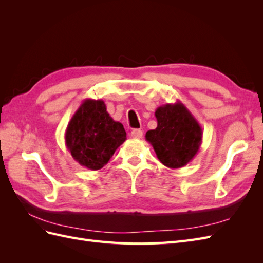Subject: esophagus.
<instances>
[{
  "mask_svg": "<svg viewBox=\"0 0 263 263\" xmlns=\"http://www.w3.org/2000/svg\"><path fill=\"white\" fill-rule=\"evenodd\" d=\"M130 136L133 138H136V139H139L142 137V130L140 129H133L132 133H130Z\"/></svg>",
  "mask_w": 263,
  "mask_h": 263,
  "instance_id": "34e87169",
  "label": "esophagus"
}]
</instances>
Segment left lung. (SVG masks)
<instances>
[{
    "label": "left lung",
    "mask_w": 263,
    "mask_h": 263,
    "mask_svg": "<svg viewBox=\"0 0 263 263\" xmlns=\"http://www.w3.org/2000/svg\"><path fill=\"white\" fill-rule=\"evenodd\" d=\"M155 116L157 128L146 133V140L154 147L158 159L170 169L186 165L200 150L202 127L180 101L159 106Z\"/></svg>",
    "instance_id": "obj_1"
}]
</instances>
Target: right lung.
Instances as JSON below:
<instances>
[{"mask_svg": "<svg viewBox=\"0 0 263 263\" xmlns=\"http://www.w3.org/2000/svg\"><path fill=\"white\" fill-rule=\"evenodd\" d=\"M65 140L74 160L95 171L102 169L126 140V132L109 116L104 101L86 99L70 119Z\"/></svg>", "mask_w": 263, "mask_h": 263, "instance_id": "add662e5", "label": "right lung"}]
</instances>
